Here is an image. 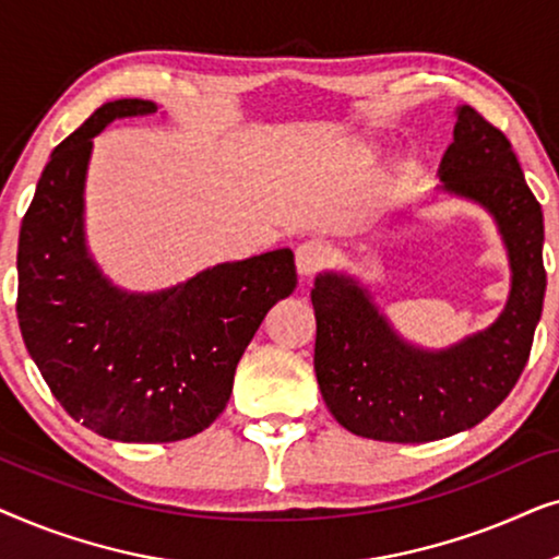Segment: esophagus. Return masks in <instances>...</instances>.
<instances>
[{
    "mask_svg": "<svg viewBox=\"0 0 559 559\" xmlns=\"http://www.w3.org/2000/svg\"><path fill=\"white\" fill-rule=\"evenodd\" d=\"M328 262H331V249H328L325 241L310 239L302 241L300 247L295 249V264L302 277H312V274L323 270Z\"/></svg>",
    "mask_w": 559,
    "mask_h": 559,
    "instance_id": "34e87169",
    "label": "esophagus"
}]
</instances>
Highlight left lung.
<instances>
[{
  "mask_svg": "<svg viewBox=\"0 0 559 559\" xmlns=\"http://www.w3.org/2000/svg\"><path fill=\"white\" fill-rule=\"evenodd\" d=\"M438 173L442 190L493 213L514 272L509 305L488 331L430 354L404 343L354 280L320 274L310 293L318 386L331 415L361 438L430 442L468 430L507 400L530 358L547 287L545 224L511 142L461 106Z\"/></svg>",
  "mask_w": 559,
  "mask_h": 559,
  "instance_id": "1",
  "label": "left lung"
}]
</instances>
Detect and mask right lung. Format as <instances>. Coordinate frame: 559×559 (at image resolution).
<instances>
[{"instance_id":"obj_1","label":"right lung","mask_w":559,"mask_h":559,"mask_svg":"<svg viewBox=\"0 0 559 559\" xmlns=\"http://www.w3.org/2000/svg\"><path fill=\"white\" fill-rule=\"evenodd\" d=\"M155 111L152 102L119 98L66 136L37 180L17 247L29 356L75 423L121 442L203 432L224 412L266 310L297 285L289 249L218 264L157 295H127L102 277L83 243L94 136L114 119Z\"/></svg>"}]
</instances>
